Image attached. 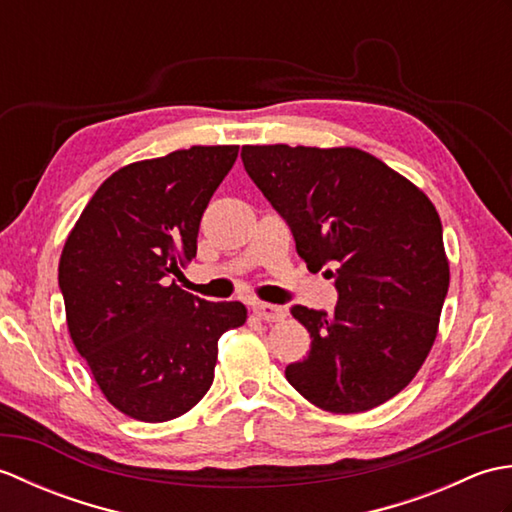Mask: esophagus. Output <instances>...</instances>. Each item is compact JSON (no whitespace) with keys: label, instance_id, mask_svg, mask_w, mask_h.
<instances>
[{"label":"esophagus","instance_id":"obj_1","mask_svg":"<svg viewBox=\"0 0 512 512\" xmlns=\"http://www.w3.org/2000/svg\"><path fill=\"white\" fill-rule=\"evenodd\" d=\"M253 312H255V317H259L266 323H275V321H281L286 317L284 308L273 306V303H262V301L253 303Z\"/></svg>","mask_w":512,"mask_h":512}]
</instances>
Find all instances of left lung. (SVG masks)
Listing matches in <instances>:
<instances>
[{"label": "left lung", "mask_w": 512, "mask_h": 512, "mask_svg": "<svg viewBox=\"0 0 512 512\" xmlns=\"http://www.w3.org/2000/svg\"><path fill=\"white\" fill-rule=\"evenodd\" d=\"M242 162L299 257L339 290L332 314L292 306L312 343L286 367L288 383L330 413L383 405L418 374L438 334L449 259L436 206L356 147L246 145Z\"/></svg>", "instance_id": "8db88e82"}]
</instances>
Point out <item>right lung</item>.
I'll return each mask as SVG.
<instances>
[{
    "instance_id": "obj_1",
    "label": "right lung",
    "mask_w": 512,
    "mask_h": 512,
    "mask_svg": "<svg viewBox=\"0 0 512 512\" xmlns=\"http://www.w3.org/2000/svg\"><path fill=\"white\" fill-rule=\"evenodd\" d=\"M237 151L198 145L118 169L65 239L59 288L72 343L129 418L167 422L198 405L217 341L246 323L239 301H206L171 279L195 257L202 213Z\"/></svg>"
}]
</instances>
